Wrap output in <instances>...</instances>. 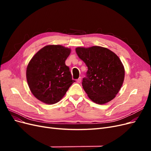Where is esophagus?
I'll list each match as a JSON object with an SVG mask.
<instances>
[{
    "label": "esophagus",
    "mask_w": 151,
    "mask_h": 151,
    "mask_svg": "<svg viewBox=\"0 0 151 151\" xmlns=\"http://www.w3.org/2000/svg\"><path fill=\"white\" fill-rule=\"evenodd\" d=\"M81 80H82V78H81V77H80L77 80V83H80L81 82Z\"/></svg>",
    "instance_id": "esophagus-1"
}]
</instances>
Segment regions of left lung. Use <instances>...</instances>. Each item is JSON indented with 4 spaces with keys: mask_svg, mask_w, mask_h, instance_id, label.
I'll return each instance as SVG.
<instances>
[{
    "mask_svg": "<svg viewBox=\"0 0 151 151\" xmlns=\"http://www.w3.org/2000/svg\"><path fill=\"white\" fill-rule=\"evenodd\" d=\"M76 52L88 68L82 85L89 99L99 104L111 101L119 92L125 77V68L119 57L99 46L77 47Z\"/></svg>",
    "mask_w": 151,
    "mask_h": 151,
    "instance_id": "1",
    "label": "left lung"
}]
</instances>
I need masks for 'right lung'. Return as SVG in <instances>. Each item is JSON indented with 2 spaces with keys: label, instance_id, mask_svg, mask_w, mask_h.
<instances>
[{
  "label": "right lung",
  "instance_id": "1",
  "mask_svg": "<svg viewBox=\"0 0 151 151\" xmlns=\"http://www.w3.org/2000/svg\"><path fill=\"white\" fill-rule=\"evenodd\" d=\"M70 48L62 45H47L31 59L26 79L34 96L45 104L58 102L74 83L65 60Z\"/></svg>",
  "mask_w": 151,
  "mask_h": 151
}]
</instances>
